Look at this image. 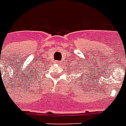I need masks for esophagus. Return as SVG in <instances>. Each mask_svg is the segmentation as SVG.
Listing matches in <instances>:
<instances>
[{
	"mask_svg": "<svg viewBox=\"0 0 126 126\" xmlns=\"http://www.w3.org/2000/svg\"><path fill=\"white\" fill-rule=\"evenodd\" d=\"M55 63L56 64H57V65H59V64H60V61H55Z\"/></svg>",
	"mask_w": 126,
	"mask_h": 126,
	"instance_id": "1",
	"label": "esophagus"
}]
</instances>
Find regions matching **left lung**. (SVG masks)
<instances>
[{
	"instance_id": "8db88e82",
	"label": "left lung",
	"mask_w": 126,
	"mask_h": 126,
	"mask_svg": "<svg viewBox=\"0 0 126 126\" xmlns=\"http://www.w3.org/2000/svg\"><path fill=\"white\" fill-rule=\"evenodd\" d=\"M74 69H77V67H75ZM81 72L82 73V72H83V73L81 74V76H80V77H80L79 79H81V78L82 79H85V75H86V73L84 72V73H83V69H81ZM75 70H76V69H75ZM76 71H79V69L76 70ZM89 74H90V73H89ZM88 77H89V76H88ZM83 81H84V80H83Z\"/></svg>"
}]
</instances>
